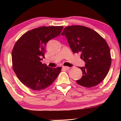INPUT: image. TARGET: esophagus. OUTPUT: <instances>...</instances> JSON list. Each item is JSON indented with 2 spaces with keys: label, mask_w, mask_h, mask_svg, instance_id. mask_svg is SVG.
I'll return each mask as SVG.
<instances>
[{
  "label": "esophagus",
  "mask_w": 121,
  "mask_h": 121,
  "mask_svg": "<svg viewBox=\"0 0 121 121\" xmlns=\"http://www.w3.org/2000/svg\"><path fill=\"white\" fill-rule=\"evenodd\" d=\"M63 68L65 69V70H69V69H70V68L68 67V66H63Z\"/></svg>",
  "instance_id": "1"
}]
</instances>
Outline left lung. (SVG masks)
I'll return each mask as SVG.
<instances>
[{"mask_svg":"<svg viewBox=\"0 0 121 121\" xmlns=\"http://www.w3.org/2000/svg\"><path fill=\"white\" fill-rule=\"evenodd\" d=\"M61 35H65L73 53L80 52L85 62L80 67L82 76L77 83L91 87L104 80L111 66L110 51L105 40L95 30L82 26L65 27Z\"/></svg>","mask_w":121,"mask_h":121,"instance_id":"obj_1","label":"left lung"}]
</instances>
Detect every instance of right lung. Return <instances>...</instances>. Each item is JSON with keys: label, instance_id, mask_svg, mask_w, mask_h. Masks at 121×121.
I'll return each mask as SVG.
<instances>
[{"label": "right lung", "instance_id": "add662e5", "mask_svg": "<svg viewBox=\"0 0 121 121\" xmlns=\"http://www.w3.org/2000/svg\"><path fill=\"white\" fill-rule=\"evenodd\" d=\"M63 26L41 27L23 34L12 51L13 71L22 83L34 91L44 89L53 82L61 68H50L41 61L45 58V47L59 35Z\"/></svg>", "mask_w": 121, "mask_h": 121}]
</instances>
